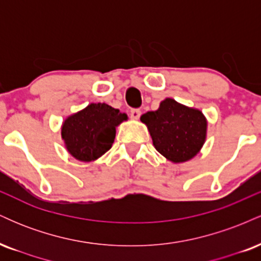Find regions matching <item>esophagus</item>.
I'll return each instance as SVG.
<instances>
[{
	"mask_svg": "<svg viewBox=\"0 0 261 261\" xmlns=\"http://www.w3.org/2000/svg\"><path fill=\"white\" fill-rule=\"evenodd\" d=\"M130 116H131V119H134V120H137V119H140V116H141V110L140 109H131Z\"/></svg>",
	"mask_w": 261,
	"mask_h": 261,
	"instance_id": "obj_1",
	"label": "esophagus"
}]
</instances>
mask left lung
Listing matches in <instances>:
<instances>
[{
    "mask_svg": "<svg viewBox=\"0 0 261 261\" xmlns=\"http://www.w3.org/2000/svg\"><path fill=\"white\" fill-rule=\"evenodd\" d=\"M141 121L147 125L154 148L174 163L195 157L206 140L207 121L203 114L172 98L161 101L155 112L143 114Z\"/></svg>",
    "mask_w": 261,
    "mask_h": 261,
    "instance_id": "left-lung-1",
    "label": "left lung"
}]
</instances>
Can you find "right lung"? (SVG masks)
I'll use <instances>...</instances> for the list:
<instances>
[{"instance_id":"right-lung-1","label":"right lung","mask_w":261,"mask_h":261,"mask_svg":"<svg viewBox=\"0 0 261 261\" xmlns=\"http://www.w3.org/2000/svg\"><path fill=\"white\" fill-rule=\"evenodd\" d=\"M127 115L106 103H92L64 121L62 140L70 154L82 162L98 160L112 148L116 126Z\"/></svg>"}]
</instances>
